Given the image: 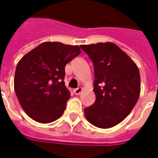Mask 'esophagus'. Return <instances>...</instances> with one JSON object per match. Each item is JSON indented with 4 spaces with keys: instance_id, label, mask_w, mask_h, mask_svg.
<instances>
[{
    "instance_id": "esophagus-1",
    "label": "esophagus",
    "mask_w": 158,
    "mask_h": 158,
    "mask_svg": "<svg viewBox=\"0 0 158 158\" xmlns=\"http://www.w3.org/2000/svg\"><path fill=\"white\" fill-rule=\"evenodd\" d=\"M82 92V88L81 87H79V88H77L75 89L74 90H73V93L76 94V95H78V94H79L80 93Z\"/></svg>"
}]
</instances>
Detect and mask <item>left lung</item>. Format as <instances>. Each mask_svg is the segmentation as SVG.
I'll return each instance as SVG.
<instances>
[{"instance_id": "1", "label": "left lung", "mask_w": 158, "mask_h": 158, "mask_svg": "<svg viewBox=\"0 0 158 158\" xmlns=\"http://www.w3.org/2000/svg\"><path fill=\"white\" fill-rule=\"evenodd\" d=\"M94 64L95 102L85 109L87 121L107 129L123 121L132 110L141 92L135 62L113 43L81 45Z\"/></svg>"}]
</instances>
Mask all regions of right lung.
Segmentation results:
<instances>
[{
    "mask_svg": "<svg viewBox=\"0 0 158 158\" xmlns=\"http://www.w3.org/2000/svg\"><path fill=\"white\" fill-rule=\"evenodd\" d=\"M80 52L77 45L45 42L20 59L14 89L29 117L47 124L61 116L70 98L64 81L65 66Z\"/></svg>",
    "mask_w": 158,
    "mask_h": 158,
    "instance_id": "add662e5",
    "label": "right lung"
}]
</instances>
